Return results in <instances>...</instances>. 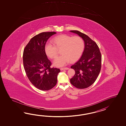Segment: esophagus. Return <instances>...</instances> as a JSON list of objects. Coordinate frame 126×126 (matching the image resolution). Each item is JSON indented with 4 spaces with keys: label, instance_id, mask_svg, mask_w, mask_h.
<instances>
[{
    "label": "esophagus",
    "instance_id": "34e87169",
    "mask_svg": "<svg viewBox=\"0 0 126 126\" xmlns=\"http://www.w3.org/2000/svg\"><path fill=\"white\" fill-rule=\"evenodd\" d=\"M69 69V68L68 67H62L60 68V70L61 71H63V70H68Z\"/></svg>",
    "mask_w": 126,
    "mask_h": 126
}]
</instances>
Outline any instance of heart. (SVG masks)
Masks as SVG:
<instances>
[{"label":"heart","mask_w":126,"mask_h":126,"mask_svg":"<svg viewBox=\"0 0 126 126\" xmlns=\"http://www.w3.org/2000/svg\"><path fill=\"white\" fill-rule=\"evenodd\" d=\"M54 45L49 42L45 45L46 55L51 59H55L58 55V49H61L62 56L54 60L57 67L66 65L70 61L75 62L80 58L85 48V41L79 36H72L63 34L57 36L53 39Z\"/></svg>","instance_id":"b5f03b06"}]
</instances>
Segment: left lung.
Returning <instances> with one entry per match:
<instances>
[{"mask_svg":"<svg viewBox=\"0 0 126 126\" xmlns=\"http://www.w3.org/2000/svg\"><path fill=\"white\" fill-rule=\"evenodd\" d=\"M70 32L82 38L85 44L80 59L71 67L75 74L70 82L77 88H86L94 82L99 76L101 67V53L96 43L88 36L78 31Z\"/></svg>","mask_w":126,"mask_h":126,"instance_id":"8db88e82","label":"left lung"}]
</instances>
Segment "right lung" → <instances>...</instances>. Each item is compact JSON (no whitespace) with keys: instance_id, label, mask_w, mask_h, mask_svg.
<instances>
[{"instance_id":"right-lung-1","label":"right lung","mask_w":126,"mask_h":126,"mask_svg":"<svg viewBox=\"0 0 126 126\" xmlns=\"http://www.w3.org/2000/svg\"><path fill=\"white\" fill-rule=\"evenodd\" d=\"M55 32L40 33L32 37L24 48V69L31 82L41 91H48L56 85L59 68L51 67V62L45 52L48 38Z\"/></svg>"}]
</instances>
